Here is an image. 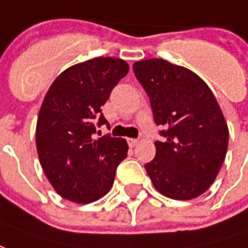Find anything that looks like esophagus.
I'll return each mask as SVG.
<instances>
[{
    "instance_id": "1",
    "label": "esophagus",
    "mask_w": 248,
    "mask_h": 248,
    "mask_svg": "<svg viewBox=\"0 0 248 248\" xmlns=\"http://www.w3.org/2000/svg\"><path fill=\"white\" fill-rule=\"evenodd\" d=\"M126 141H128V145L131 146V148H133V146L137 145V142H139V140H137V139H128Z\"/></svg>"
}]
</instances>
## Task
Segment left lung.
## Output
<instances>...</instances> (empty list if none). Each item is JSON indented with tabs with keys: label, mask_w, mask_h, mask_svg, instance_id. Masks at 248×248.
Segmentation results:
<instances>
[{
	"label": "left lung",
	"mask_w": 248,
	"mask_h": 248,
	"mask_svg": "<svg viewBox=\"0 0 248 248\" xmlns=\"http://www.w3.org/2000/svg\"><path fill=\"white\" fill-rule=\"evenodd\" d=\"M133 72L162 125L156 157L145 170L157 190L173 200H191L216 180L229 145V129L211 90L194 72L164 59H145Z\"/></svg>",
	"instance_id": "obj_1"
}]
</instances>
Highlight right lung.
<instances>
[{
	"instance_id": "add662e5",
	"label": "right lung",
	"mask_w": 248,
	"mask_h": 248,
	"mask_svg": "<svg viewBox=\"0 0 248 248\" xmlns=\"http://www.w3.org/2000/svg\"><path fill=\"white\" fill-rule=\"evenodd\" d=\"M128 70V63L117 58L78 63L54 80L43 99L38 157L52 187L66 200L90 203L113 185L117 166L126 157V141L109 133L93 135L97 126L108 125L102 106Z\"/></svg>"
}]
</instances>
